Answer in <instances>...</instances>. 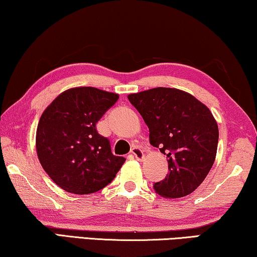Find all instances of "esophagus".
<instances>
[{"instance_id": "obj_1", "label": "esophagus", "mask_w": 257, "mask_h": 257, "mask_svg": "<svg viewBox=\"0 0 257 257\" xmlns=\"http://www.w3.org/2000/svg\"><path fill=\"white\" fill-rule=\"evenodd\" d=\"M132 153L137 160H143L144 159V153L140 148H134L132 150Z\"/></svg>"}]
</instances>
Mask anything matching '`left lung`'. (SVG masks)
I'll return each mask as SVG.
<instances>
[{"mask_svg":"<svg viewBox=\"0 0 257 257\" xmlns=\"http://www.w3.org/2000/svg\"><path fill=\"white\" fill-rule=\"evenodd\" d=\"M150 132V143L167 156L168 173L153 189L185 197L206 178L216 159L218 124L211 110L188 92L155 87L128 95Z\"/></svg>","mask_w":257,"mask_h":257,"instance_id":"obj_1","label":"left lung"}]
</instances>
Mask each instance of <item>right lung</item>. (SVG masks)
Listing matches in <instances>:
<instances>
[{
	"label": "right lung",
	"mask_w": 257,
	"mask_h": 257,
	"mask_svg": "<svg viewBox=\"0 0 257 257\" xmlns=\"http://www.w3.org/2000/svg\"><path fill=\"white\" fill-rule=\"evenodd\" d=\"M118 94L91 86L63 91L41 114L36 148L41 166L68 193L87 195L106 187L123 165L95 128Z\"/></svg>",
	"instance_id": "1"
}]
</instances>
